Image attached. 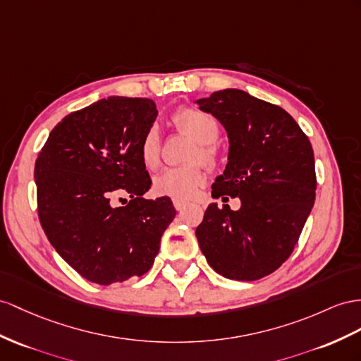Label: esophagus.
Returning a JSON list of instances; mask_svg holds the SVG:
<instances>
[{
    "mask_svg": "<svg viewBox=\"0 0 361 361\" xmlns=\"http://www.w3.org/2000/svg\"><path fill=\"white\" fill-rule=\"evenodd\" d=\"M186 206H188L186 201H183V200H173V207L177 209L178 212H181Z\"/></svg>",
    "mask_w": 361,
    "mask_h": 361,
    "instance_id": "34e87169",
    "label": "esophagus"
}]
</instances>
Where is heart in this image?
Listing matches in <instances>:
<instances>
[{"label": "heart", "instance_id": "heart-1", "mask_svg": "<svg viewBox=\"0 0 361 361\" xmlns=\"http://www.w3.org/2000/svg\"><path fill=\"white\" fill-rule=\"evenodd\" d=\"M172 123L175 129L183 135H188L197 143L190 152L189 161L193 164L178 166V168H168L154 178V192L157 195L171 197L173 200H189L198 188L206 183V173L200 164L201 161L207 168H216L219 161V152L215 142L219 138V125L210 114L198 108L184 106L180 108L172 116ZM160 133L157 126H151L142 137L138 145V154L146 169L154 171L160 164Z\"/></svg>", "mask_w": 361, "mask_h": 361}]
</instances>
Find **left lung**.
<instances>
[{
  "instance_id": "left-lung-1",
  "label": "left lung",
  "mask_w": 361,
  "mask_h": 361,
  "mask_svg": "<svg viewBox=\"0 0 361 361\" xmlns=\"http://www.w3.org/2000/svg\"><path fill=\"white\" fill-rule=\"evenodd\" d=\"M228 135V163L212 197L241 200V209L209 204L197 239L209 265L235 281H256L288 259L316 200L308 137L281 106L241 90L197 100Z\"/></svg>"
}]
</instances>
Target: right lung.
<instances>
[{
	"label": "right lung",
	"mask_w": 361,
	"mask_h": 361,
	"mask_svg": "<svg viewBox=\"0 0 361 361\" xmlns=\"http://www.w3.org/2000/svg\"><path fill=\"white\" fill-rule=\"evenodd\" d=\"M157 114L151 99H102L63 117L36 159L44 233L90 282L111 285L143 276L175 218L171 198H143L152 181L138 145ZM120 192L132 200L117 208Z\"/></svg>",
	"instance_id": "right-lung-1"
}]
</instances>
